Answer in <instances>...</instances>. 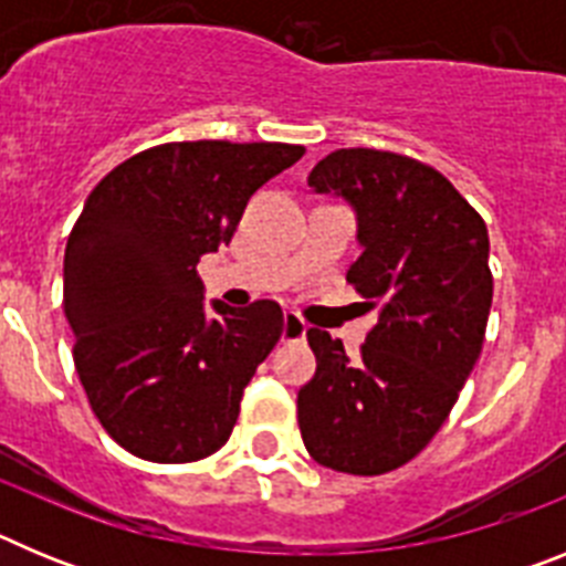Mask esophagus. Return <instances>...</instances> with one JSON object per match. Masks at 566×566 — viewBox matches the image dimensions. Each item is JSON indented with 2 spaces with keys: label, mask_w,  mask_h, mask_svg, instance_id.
Here are the masks:
<instances>
[{
  "label": "esophagus",
  "mask_w": 566,
  "mask_h": 566,
  "mask_svg": "<svg viewBox=\"0 0 566 566\" xmlns=\"http://www.w3.org/2000/svg\"><path fill=\"white\" fill-rule=\"evenodd\" d=\"M306 332H308L306 323H303L297 314L286 312V317H283V339H303L306 337Z\"/></svg>",
  "instance_id": "1"
}]
</instances>
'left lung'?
I'll list each match as a JSON object with an SVG mask.
<instances>
[{
    "label": "left lung",
    "mask_w": 566,
    "mask_h": 566,
    "mask_svg": "<svg viewBox=\"0 0 566 566\" xmlns=\"http://www.w3.org/2000/svg\"><path fill=\"white\" fill-rule=\"evenodd\" d=\"M308 187L354 209L363 254L348 283L379 303V319L359 359L308 328L317 371L297 394L300 433L323 468L379 476L431 442L482 354L488 227L444 175L405 155L337 149Z\"/></svg>",
    "instance_id": "left-lung-1"
}]
</instances>
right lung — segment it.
I'll use <instances>...</instances> for the list:
<instances>
[{
	"label": "right lung",
	"mask_w": 566,
	"mask_h": 566,
	"mask_svg": "<svg viewBox=\"0 0 566 566\" xmlns=\"http://www.w3.org/2000/svg\"><path fill=\"white\" fill-rule=\"evenodd\" d=\"M303 153L161 144L90 192L64 249V314L90 408L133 457L181 464L227 444L283 312L274 300H212L209 312L198 260L232 240L249 198Z\"/></svg>",
	"instance_id": "obj_1"
}]
</instances>
